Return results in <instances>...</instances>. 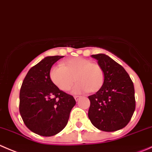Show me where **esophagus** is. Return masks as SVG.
<instances>
[{"label": "esophagus", "mask_w": 152, "mask_h": 152, "mask_svg": "<svg viewBox=\"0 0 152 152\" xmlns=\"http://www.w3.org/2000/svg\"><path fill=\"white\" fill-rule=\"evenodd\" d=\"M80 98H81V96H78V95L75 96V99L76 101H78V100H80Z\"/></svg>", "instance_id": "esophagus-1"}]
</instances>
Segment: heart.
I'll return each instance as SVG.
<instances>
[{
    "label": "heart",
    "mask_w": 152,
    "mask_h": 152,
    "mask_svg": "<svg viewBox=\"0 0 152 152\" xmlns=\"http://www.w3.org/2000/svg\"><path fill=\"white\" fill-rule=\"evenodd\" d=\"M49 77L54 85L64 91H69L75 80L77 82L72 88L75 94L97 92L104 83L101 66L81 57L71 58L63 62L61 66H53L49 72Z\"/></svg>",
    "instance_id": "b5f03b06"
}]
</instances>
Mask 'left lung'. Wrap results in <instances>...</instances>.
I'll return each mask as SVG.
<instances>
[{"label": "left lung", "instance_id": "8db88e82", "mask_svg": "<svg viewBox=\"0 0 152 152\" xmlns=\"http://www.w3.org/2000/svg\"><path fill=\"white\" fill-rule=\"evenodd\" d=\"M104 72L103 86L88 96V116L91 124L103 132L123 129L135 110L134 88L124 67L104 54L92 55Z\"/></svg>", "mask_w": 152, "mask_h": 152}]
</instances>
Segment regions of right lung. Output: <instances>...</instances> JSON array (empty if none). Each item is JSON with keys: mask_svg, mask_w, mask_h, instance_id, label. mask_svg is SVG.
I'll return each instance as SVG.
<instances>
[{"mask_svg": "<svg viewBox=\"0 0 152 152\" xmlns=\"http://www.w3.org/2000/svg\"><path fill=\"white\" fill-rule=\"evenodd\" d=\"M64 56L46 57L28 70L20 91L19 111L26 126L43 137L57 134L66 126L76 104L49 77L52 65Z\"/></svg>", "mask_w": 152, "mask_h": 152, "instance_id": "1", "label": "right lung"}]
</instances>
